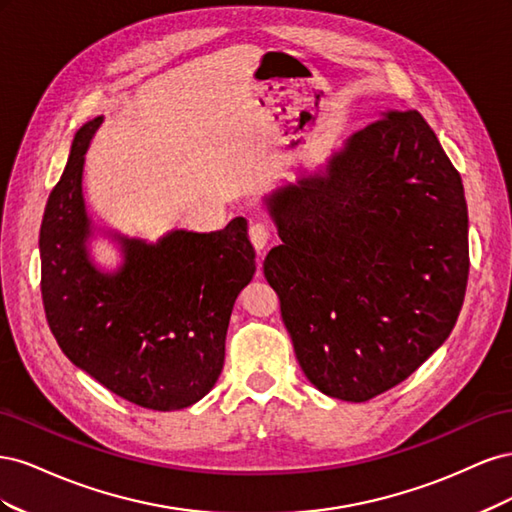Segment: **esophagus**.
I'll list each match as a JSON object with an SVG mask.
<instances>
[{
    "label": "esophagus",
    "mask_w": 512,
    "mask_h": 512,
    "mask_svg": "<svg viewBox=\"0 0 512 512\" xmlns=\"http://www.w3.org/2000/svg\"><path fill=\"white\" fill-rule=\"evenodd\" d=\"M247 235H250V241H252V245L256 247V250H258V254H260L262 250H265V245H267L269 239H271L269 226H267L265 222H260V220L250 222V228H247ZM258 269H260V265H258Z\"/></svg>",
    "instance_id": "1"
}]
</instances>
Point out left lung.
Wrapping results in <instances>:
<instances>
[{
	"label": "left lung",
	"mask_w": 512,
	"mask_h": 512,
	"mask_svg": "<svg viewBox=\"0 0 512 512\" xmlns=\"http://www.w3.org/2000/svg\"><path fill=\"white\" fill-rule=\"evenodd\" d=\"M267 207L282 245L262 267L318 391L367 401L446 342L468 286V207L421 113H384Z\"/></svg>",
	"instance_id": "1"
}]
</instances>
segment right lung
<instances>
[{"mask_svg": "<svg viewBox=\"0 0 512 512\" xmlns=\"http://www.w3.org/2000/svg\"><path fill=\"white\" fill-rule=\"evenodd\" d=\"M102 117L74 134L64 175L40 226L46 322L68 359L108 391L149 410L203 399L224 367L232 305L256 271L247 222L224 230H173L158 243L115 235L123 265L89 260L83 164Z\"/></svg>", "mask_w": 512, "mask_h": 512, "instance_id": "obj_1", "label": "right lung"}]
</instances>
